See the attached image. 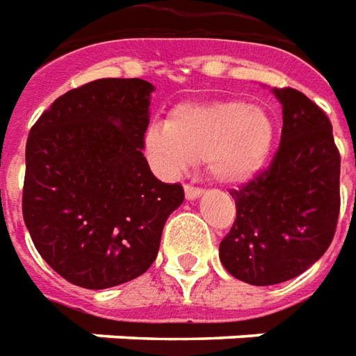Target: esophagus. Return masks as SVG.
I'll return each instance as SVG.
<instances>
[{
  "mask_svg": "<svg viewBox=\"0 0 356 356\" xmlns=\"http://www.w3.org/2000/svg\"><path fill=\"white\" fill-rule=\"evenodd\" d=\"M184 191H186V197L188 199H197L199 195L203 193V190H201V188H197V186H191V184H186Z\"/></svg>",
  "mask_w": 356,
  "mask_h": 356,
  "instance_id": "1",
  "label": "esophagus"
}]
</instances>
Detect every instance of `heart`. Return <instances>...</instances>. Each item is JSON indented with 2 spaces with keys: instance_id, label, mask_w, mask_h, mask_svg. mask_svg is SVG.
Masks as SVG:
<instances>
[{
  "instance_id": "obj_1",
  "label": "heart",
  "mask_w": 356,
  "mask_h": 356,
  "mask_svg": "<svg viewBox=\"0 0 356 356\" xmlns=\"http://www.w3.org/2000/svg\"><path fill=\"white\" fill-rule=\"evenodd\" d=\"M274 122L261 107L243 102L188 103L170 113L166 124L145 132V145L166 170L205 161L213 178L241 184L266 163Z\"/></svg>"
}]
</instances>
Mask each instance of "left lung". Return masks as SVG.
I'll return each instance as SVG.
<instances>
[{
    "label": "left lung",
    "mask_w": 356,
    "mask_h": 356,
    "mask_svg": "<svg viewBox=\"0 0 356 356\" xmlns=\"http://www.w3.org/2000/svg\"><path fill=\"white\" fill-rule=\"evenodd\" d=\"M284 126L270 165L232 190L236 220L220 241L234 278L272 286L303 274L332 243L339 216L341 157L332 122L295 88H274Z\"/></svg>",
    "instance_id": "obj_1"
}]
</instances>
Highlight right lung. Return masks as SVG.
<instances>
[{
	"label": "right lung",
	"instance_id": "add662e5",
	"mask_svg": "<svg viewBox=\"0 0 356 356\" xmlns=\"http://www.w3.org/2000/svg\"><path fill=\"white\" fill-rule=\"evenodd\" d=\"M142 78H99L63 93L26 140L22 216L45 263L86 289L142 276L157 259L184 188L143 157L149 93Z\"/></svg>",
	"mask_w": 356,
	"mask_h": 356
}]
</instances>
